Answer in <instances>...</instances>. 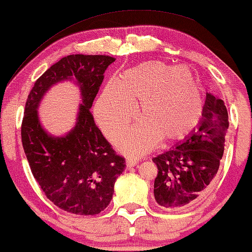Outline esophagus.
Here are the masks:
<instances>
[{
  "instance_id": "34e87169",
  "label": "esophagus",
  "mask_w": 252,
  "mask_h": 252,
  "mask_svg": "<svg viewBox=\"0 0 252 252\" xmlns=\"http://www.w3.org/2000/svg\"><path fill=\"white\" fill-rule=\"evenodd\" d=\"M126 168H131V167H133L135 166V165H137V161L136 160H131V159H128V160H126Z\"/></svg>"
}]
</instances>
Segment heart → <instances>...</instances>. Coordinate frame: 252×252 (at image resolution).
Listing matches in <instances>:
<instances>
[{
	"label": "heart",
	"mask_w": 252,
	"mask_h": 252,
	"mask_svg": "<svg viewBox=\"0 0 252 252\" xmlns=\"http://www.w3.org/2000/svg\"><path fill=\"white\" fill-rule=\"evenodd\" d=\"M138 102L144 123L115 139L116 148L130 157L148 154L160 139L168 143L186 138L205 113L200 85L189 68L150 60L126 69L117 82L104 86L95 104L98 126L108 137L115 136L136 119Z\"/></svg>",
	"instance_id": "obj_1"
}]
</instances>
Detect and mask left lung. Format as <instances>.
<instances>
[{
  "instance_id": "left-lung-1",
  "label": "left lung",
  "mask_w": 252,
  "mask_h": 252,
  "mask_svg": "<svg viewBox=\"0 0 252 252\" xmlns=\"http://www.w3.org/2000/svg\"><path fill=\"white\" fill-rule=\"evenodd\" d=\"M228 126L224 102L207 93L199 126L179 144L152 159L158 167L154 194L159 206L179 211L201 199L218 173Z\"/></svg>"
}]
</instances>
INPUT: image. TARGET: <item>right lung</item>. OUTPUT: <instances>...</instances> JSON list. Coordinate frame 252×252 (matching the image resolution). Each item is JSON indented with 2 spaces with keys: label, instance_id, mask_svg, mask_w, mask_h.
Listing matches in <instances>:
<instances>
[{
  "label": "right lung",
  "instance_id": "add662e5",
  "mask_svg": "<svg viewBox=\"0 0 252 252\" xmlns=\"http://www.w3.org/2000/svg\"><path fill=\"white\" fill-rule=\"evenodd\" d=\"M114 62L108 56L65 57L38 78L25 103L21 133L31 172L47 199L72 214L96 215L107 208L126 167L124 158L115 154L89 110L104 71ZM63 81L78 86L82 103L75 126L55 136L42 128L37 108L47 92Z\"/></svg>",
  "mask_w": 252,
  "mask_h": 252
}]
</instances>
